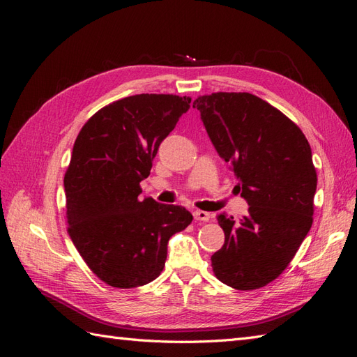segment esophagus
Segmentation results:
<instances>
[{
  "mask_svg": "<svg viewBox=\"0 0 357 357\" xmlns=\"http://www.w3.org/2000/svg\"><path fill=\"white\" fill-rule=\"evenodd\" d=\"M193 218H195V220H199V222H208L211 219V214L207 213V211L197 210V211H193Z\"/></svg>",
  "mask_w": 357,
  "mask_h": 357,
  "instance_id": "1",
  "label": "esophagus"
}]
</instances>
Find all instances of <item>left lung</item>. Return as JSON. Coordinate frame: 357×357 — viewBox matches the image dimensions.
Segmentation results:
<instances>
[{
    "label": "left lung",
    "mask_w": 357,
    "mask_h": 357,
    "mask_svg": "<svg viewBox=\"0 0 357 357\" xmlns=\"http://www.w3.org/2000/svg\"><path fill=\"white\" fill-rule=\"evenodd\" d=\"M220 158L240 181L248 214L218 215L225 244L213 273L236 290L264 287L282 274L307 236L317 172L299 126L247 92H215L193 101Z\"/></svg>",
    "instance_id": "obj_1"
}]
</instances>
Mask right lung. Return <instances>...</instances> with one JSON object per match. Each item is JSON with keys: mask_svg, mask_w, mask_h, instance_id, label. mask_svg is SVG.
Instances as JSON below:
<instances>
[{"mask_svg": "<svg viewBox=\"0 0 357 357\" xmlns=\"http://www.w3.org/2000/svg\"><path fill=\"white\" fill-rule=\"evenodd\" d=\"M189 104L178 95L126 96L96 112L75 138L63 177L68 234L91 271L112 287L153 282L168 240L193 219L181 205L138 197L159 144Z\"/></svg>", "mask_w": 357, "mask_h": 357, "instance_id": "right-lung-1", "label": "right lung"}]
</instances>
